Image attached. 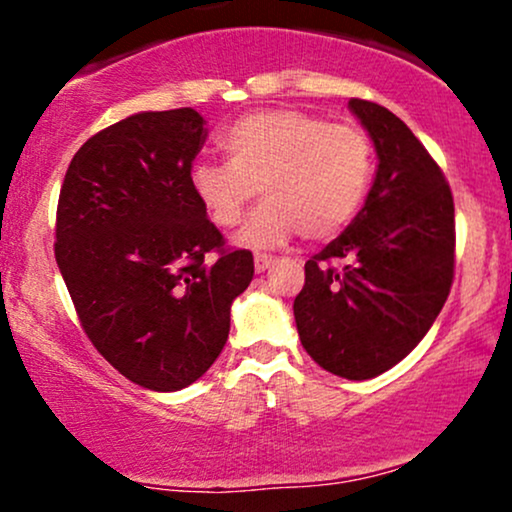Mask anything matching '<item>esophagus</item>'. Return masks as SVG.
I'll list each match as a JSON object with an SVG mask.
<instances>
[{"label":"esophagus","mask_w":512,"mask_h":512,"mask_svg":"<svg viewBox=\"0 0 512 512\" xmlns=\"http://www.w3.org/2000/svg\"><path fill=\"white\" fill-rule=\"evenodd\" d=\"M272 264H274L272 255H264V252H257V255H255V269H257V272H264V269H269Z\"/></svg>","instance_id":"obj_1"}]
</instances>
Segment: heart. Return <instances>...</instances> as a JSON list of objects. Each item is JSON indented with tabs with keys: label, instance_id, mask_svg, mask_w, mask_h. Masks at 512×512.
<instances>
[{
	"label": "heart",
	"instance_id": "1",
	"mask_svg": "<svg viewBox=\"0 0 512 512\" xmlns=\"http://www.w3.org/2000/svg\"><path fill=\"white\" fill-rule=\"evenodd\" d=\"M226 163L192 166V190L219 228H236L257 190L264 202L240 233L248 248H274L301 231L337 236L361 209L375 154L366 129L293 108L257 110L219 137Z\"/></svg>",
	"mask_w": 512,
	"mask_h": 512
}]
</instances>
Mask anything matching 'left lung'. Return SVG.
I'll return each instance as SVG.
<instances>
[{
  "instance_id": "left-lung-1",
  "label": "left lung",
  "mask_w": 512,
  "mask_h": 512,
  "mask_svg": "<svg viewBox=\"0 0 512 512\" xmlns=\"http://www.w3.org/2000/svg\"><path fill=\"white\" fill-rule=\"evenodd\" d=\"M378 173L339 238L305 262L293 301L298 337L317 366L368 380L397 366L443 310L455 279V202L426 146L395 113L351 98Z\"/></svg>"
}]
</instances>
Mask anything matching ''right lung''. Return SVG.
<instances>
[{"label":"right lung","mask_w":512,"mask_h":512,"mask_svg":"<svg viewBox=\"0 0 512 512\" xmlns=\"http://www.w3.org/2000/svg\"><path fill=\"white\" fill-rule=\"evenodd\" d=\"M204 139L192 108L115 122L76 151L57 202L55 260L81 327L146 390L207 373L255 274L252 252L228 248L192 190Z\"/></svg>","instance_id":"obj_1"}]
</instances>
